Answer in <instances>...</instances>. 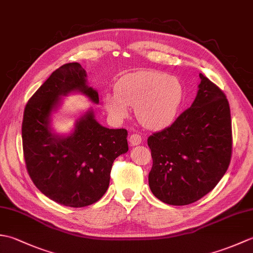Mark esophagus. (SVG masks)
Segmentation results:
<instances>
[{"label": "esophagus", "instance_id": "esophagus-1", "mask_svg": "<svg viewBox=\"0 0 253 253\" xmlns=\"http://www.w3.org/2000/svg\"><path fill=\"white\" fill-rule=\"evenodd\" d=\"M141 136H139L138 133H132V135L128 138V141H129V144L131 147L133 146H138V144L141 143Z\"/></svg>", "mask_w": 253, "mask_h": 253}]
</instances>
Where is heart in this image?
<instances>
[{"mask_svg": "<svg viewBox=\"0 0 253 253\" xmlns=\"http://www.w3.org/2000/svg\"><path fill=\"white\" fill-rule=\"evenodd\" d=\"M184 100V87L179 79L168 74L141 71L121 77L115 91L103 94V105L116 121L129 114L135 106L139 123L149 129H160L175 120Z\"/></svg>", "mask_w": 253, "mask_h": 253, "instance_id": "heart-1", "label": "heart"}]
</instances>
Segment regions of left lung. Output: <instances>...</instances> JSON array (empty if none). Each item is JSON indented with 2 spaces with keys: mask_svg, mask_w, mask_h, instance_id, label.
Listing matches in <instances>:
<instances>
[{
  "mask_svg": "<svg viewBox=\"0 0 253 253\" xmlns=\"http://www.w3.org/2000/svg\"><path fill=\"white\" fill-rule=\"evenodd\" d=\"M197 96L189 109L165 129L148 138L153 160L149 186L171 206L198 201L214 189L232 157V120L226 96L199 75Z\"/></svg>",
  "mask_w": 253,
  "mask_h": 253,
  "instance_id": "left-lung-1",
  "label": "left lung"
}]
</instances>
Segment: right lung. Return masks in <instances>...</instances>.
Segmentation results:
<instances>
[{"label": "right lung", "mask_w": 253, "mask_h": 253, "mask_svg": "<svg viewBox=\"0 0 253 253\" xmlns=\"http://www.w3.org/2000/svg\"><path fill=\"white\" fill-rule=\"evenodd\" d=\"M82 93L94 104L98 91L90 87L79 63H68L51 74L27 103L21 137L30 178L51 200L83 208L96 202L110 185L114 160L128 151L127 130L102 126L89 109L75 122L69 135L56 133L52 114L69 93Z\"/></svg>", "instance_id": "add662e5"}]
</instances>
